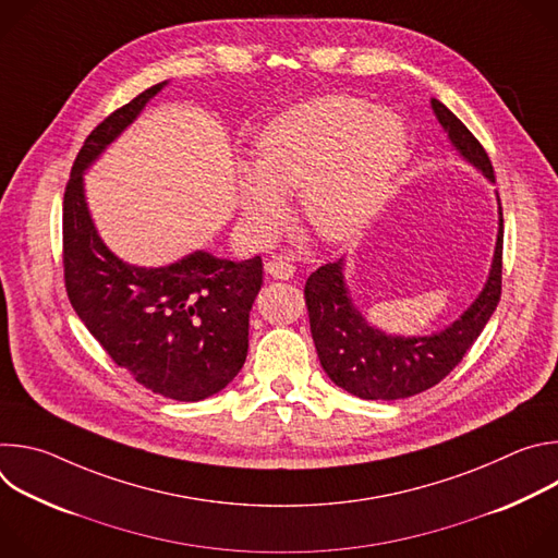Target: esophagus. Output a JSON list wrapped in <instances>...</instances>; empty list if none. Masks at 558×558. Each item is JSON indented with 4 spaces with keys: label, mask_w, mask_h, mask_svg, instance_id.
Masks as SVG:
<instances>
[{
    "label": "esophagus",
    "mask_w": 558,
    "mask_h": 558,
    "mask_svg": "<svg viewBox=\"0 0 558 558\" xmlns=\"http://www.w3.org/2000/svg\"><path fill=\"white\" fill-rule=\"evenodd\" d=\"M265 271L269 274V276H274V278H280V280H289V278H293V274H295V267L287 260V258H271V260H267V265H265Z\"/></svg>",
    "instance_id": "1"
}]
</instances>
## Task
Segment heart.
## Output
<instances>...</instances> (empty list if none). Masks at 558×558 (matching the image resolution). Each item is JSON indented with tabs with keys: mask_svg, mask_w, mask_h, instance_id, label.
<instances>
[{
	"mask_svg": "<svg viewBox=\"0 0 558 558\" xmlns=\"http://www.w3.org/2000/svg\"><path fill=\"white\" fill-rule=\"evenodd\" d=\"M409 147L400 114L349 95H327L269 121L256 166L238 163L235 201L250 238L267 243L289 214L287 194L325 241L360 233L384 203Z\"/></svg>",
	"mask_w": 558,
	"mask_h": 558,
	"instance_id": "heart-1",
	"label": "heart"
}]
</instances>
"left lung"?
<instances>
[{"mask_svg":"<svg viewBox=\"0 0 558 558\" xmlns=\"http://www.w3.org/2000/svg\"><path fill=\"white\" fill-rule=\"evenodd\" d=\"M430 108L457 154L495 183L493 163L472 132L437 99ZM484 289L452 325L428 336H397L371 325L344 278L347 258L313 271L304 284L311 336L325 373L362 400H404L439 384L480 338L501 298L504 211Z\"/></svg>","mask_w":558,"mask_h":558,"instance_id":"left-lung-1","label":"left lung"}]
</instances>
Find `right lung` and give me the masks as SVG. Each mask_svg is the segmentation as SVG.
Returning <instances> with one entry per match:
<instances>
[{
    "mask_svg": "<svg viewBox=\"0 0 558 558\" xmlns=\"http://www.w3.org/2000/svg\"><path fill=\"white\" fill-rule=\"evenodd\" d=\"M168 86L156 84L99 123L78 149L63 196V274L70 304L108 355L138 384L177 402H201L243 368L260 256L196 250L163 267L121 260L95 227L84 174Z\"/></svg>",
    "mask_w": 558,
    "mask_h": 558,
    "instance_id": "obj_1",
    "label": "right lung"
}]
</instances>
